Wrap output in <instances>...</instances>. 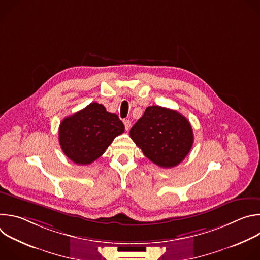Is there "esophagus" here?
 I'll return each mask as SVG.
<instances>
[{"mask_svg":"<svg viewBox=\"0 0 260 260\" xmlns=\"http://www.w3.org/2000/svg\"><path fill=\"white\" fill-rule=\"evenodd\" d=\"M123 124H124V126H125V129L128 131L129 127H131V121H129L128 119H124V120H123Z\"/></svg>","mask_w":260,"mask_h":260,"instance_id":"1","label":"esophagus"}]
</instances>
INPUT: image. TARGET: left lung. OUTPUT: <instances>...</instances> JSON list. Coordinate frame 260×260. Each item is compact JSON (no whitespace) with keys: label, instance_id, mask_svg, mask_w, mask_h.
Instances as JSON below:
<instances>
[{"label":"left lung","instance_id":"left-lung-1","mask_svg":"<svg viewBox=\"0 0 260 260\" xmlns=\"http://www.w3.org/2000/svg\"><path fill=\"white\" fill-rule=\"evenodd\" d=\"M129 136L144 155L161 168L179 165L193 144L189 121L177 111L160 106L147 107Z\"/></svg>","mask_w":260,"mask_h":260}]
</instances>
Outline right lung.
<instances>
[{"label": "right lung", "instance_id": "1", "mask_svg": "<svg viewBox=\"0 0 260 260\" xmlns=\"http://www.w3.org/2000/svg\"><path fill=\"white\" fill-rule=\"evenodd\" d=\"M124 132V125L102 104L91 103L59 125L62 152L77 165H89L106 151L114 138Z\"/></svg>", "mask_w": 260, "mask_h": 260}]
</instances>
